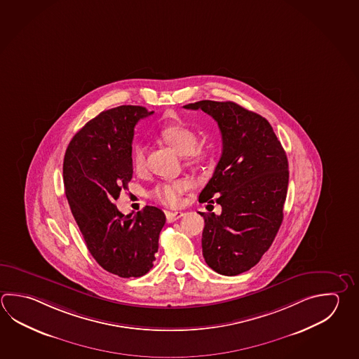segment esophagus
Listing matches in <instances>:
<instances>
[{
	"label": "esophagus",
	"mask_w": 359,
	"mask_h": 359,
	"mask_svg": "<svg viewBox=\"0 0 359 359\" xmlns=\"http://www.w3.org/2000/svg\"><path fill=\"white\" fill-rule=\"evenodd\" d=\"M183 216V212H166V219H168L169 224L175 222L176 219H179V218H182Z\"/></svg>",
	"instance_id": "esophagus-1"
}]
</instances>
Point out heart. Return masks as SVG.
Returning a JSON list of instances; mask_svg holds the SVG:
<instances>
[{"instance_id":"b5f03b06","label":"heart","mask_w":359,"mask_h":359,"mask_svg":"<svg viewBox=\"0 0 359 359\" xmlns=\"http://www.w3.org/2000/svg\"><path fill=\"white\" fill-rule=\"evenodd\" d=\"M163 141L175 149L180 156H188L189 163H202L205 160V154L198 149L199 137L193 129L184 124H171L161 130ZM130 160L135 171H142L146 168V146L142 142H137L130 154ZM189 188L187 180L177 179L171 182L156 185L151 191V196L157 202L175 207L180 203V198L185 190Z\"/></svg>"}]
</instances>
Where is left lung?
<instances>
[{
	"label": "left lung",
	"mask_w": 359,
	"mask_h": 359,
	"mask_svg": "<svg viewBox=\"0 0 359 359\" xmlns=\"http://www.w3.org/2000/svg\"><path fill=\"white\" fill-rule=\"evenodd\" d=\"M184 108L203 110L221 130L222 155L199 202H216L222 212H199L202 249L213 271L237 276L259 263L282 224L287 155L269 122L236 102L202 100Z\"/></svg>",
	"instance_id": "left-lung-1"
}]
</instances>
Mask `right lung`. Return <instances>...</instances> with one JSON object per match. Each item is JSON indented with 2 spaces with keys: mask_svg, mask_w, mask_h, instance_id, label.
I'll list each match as a JSON object with an SVG mask.
<instances>
[{
  "mask_svg": "<svg viewBox=\"0 0 359 359\" xmlns=\"http://www.w3.org/2000/svg\"><path fill=\"white\" fill-rule=\"evenodd\" d=\"M151 114L135 105L104 110L74 135L63 160L65 191L88 251L118 277L149 273L166 221L152 205L124 216L114 203L133 174L135 124Z\"/></svg>",
  "mask_w": 359,
  "mask_h": 359,
  "instance_id": "add662e5",
  "label": "right lung"
}]
</instances>
